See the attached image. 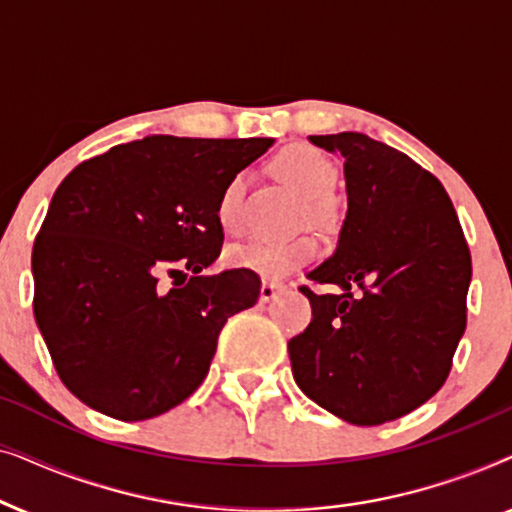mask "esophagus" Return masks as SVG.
Here are the masks:
<instances>
[{"label": "esophagus", "instance_id": "34e87169", "mask_svg": "<svg viewBox=\"0 0 512 512\" xmlns=\"http://www.w3.org/2000/svg\"><path fill=\"white\" fill-rule=\"evenodd\" d=\"M279 291H284L282 284H279V282H270V279H265V282L261 284V300H263V303H268V300L275 298Z\"/></svg>", "mask_w": 512, "mask_h": 512}]
</instances>
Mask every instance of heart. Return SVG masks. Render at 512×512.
Instances as JSON below:
<instances>
[{
    "label": "heart",
    "instance_id": "1",
    "mask_svg": "<svg viewBox=\"0 0 512 512\" xmlns=\"http://www.w3.org/2000/svg\"><path fill=\"white\" fill-rule=\"evenodd\" d=\"M275 172L293 188H298L307 200V212L312 219H326L331 212V202L326 193L335 186L338 170L331 158L310 144H291L279 151L275 158ZM244 191H247V174L237 172L226 181L216 202V219L226 233H240L244 226ZM317 254V242L312 237H256L247 244H240L230 251V263L235 268L256 270L265 277H282L298 265L310 261Z\"/></svg>",
    "mask_w": 512,
    "mask_h": 512
}]
</instances>
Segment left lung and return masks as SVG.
Listing matches in <instances>:
<instances>
[{
    "mask_svg": "<svg viewBox=\"0 0 512 512\" xmlns=\"http://www.w3.org/2000/svg\"><path fill=\"white\" fill-rule=\"evenodd\" d=\"M345 158L347 216L333 256L307 272L312 321L289 340L307 398L356 426L408 415L443 387L466 331L471 284L459 216L443 184L361 132L312 135Z\"/></svg>",
    "mask_w": 512,
    "mask_h": 512,
    "instance_id": "left-lung-1",
    "label": "left lung"
}]
</instances>
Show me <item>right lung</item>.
Listing matches in <instances>:
<instances>
[{"instance_id": "right-lung-1", "label": "right lung", "mask_w": 512, "mask_h": 512, "mask_svg": "<svg viewBox=\"0 0 512 512\" xmlns=\"http://www.w3.org/2000/svg\"><path fill=\"white\" fill-rule=\"evenodd\" d=\"M270 146L153 135L62 179L32 247V305L62 384L88 408L142 422L205 380L223 324L261 296L254 270L205 275L223 244L216 202Z\"/></svg>"}]
</instances>
